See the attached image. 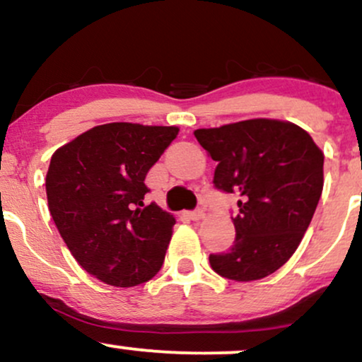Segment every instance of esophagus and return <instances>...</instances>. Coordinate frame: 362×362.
I'll return each instance as SVG.
<instances>
[{"mask_svg":"<svg viewBox=\"0 0 362 362\" xmlns=\"http://www.w3.org/2000/svg\"><path fill=\"white\" fill-rule=\"evenodd\" d=\"M190 219H194V221H197V219H202L204 218V211L202 209H195V211H190V213H187Z\"/></svg>","mask_w":362,"mask_h":362,"instance_id":"34e87169","label":"esophagus"}]
</instances>
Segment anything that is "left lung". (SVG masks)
I'll return each mask as SVG.
<instances>
[{"label":"left lung","mask_w":362,"mask_h":362,"mask_svg":"<svg viewBox=\"0 0 362 362\" xmlns=\"http://www.w3.org/2000/svg\"><path fill=\"white\" fill-rule=\"evenodd\" d=\"M218 167L216 189L238 194L236 236L226 253H211L221 277L238 282L271 276L296 252L323 190V153L288 120L250 119L194 131Z\"/></svg>","instance_id":"8db88e82"}]
</instances>
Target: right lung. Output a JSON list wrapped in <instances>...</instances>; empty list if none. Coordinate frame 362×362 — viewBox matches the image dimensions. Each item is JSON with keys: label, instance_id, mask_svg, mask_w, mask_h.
I'll use <instances>...</instances> for the list:
<instances>
[{"label": "right lung", "instance_id": "right-lung-1", "mask_svg": "<svg viewBox=\"0 0 362 362\" xmlns=\"http://www.w3.org/2000/svg\"><path fill=\"white\" fill-rule=\"evenodd\" d=\"M175 126L110 122L56 149L45 192L66 247L86 272L132 288L163 265L175 218L144 206V178L177 138Z\"/></svg>", "mask_w": 362, "mask_h": 362}]
</instances>
